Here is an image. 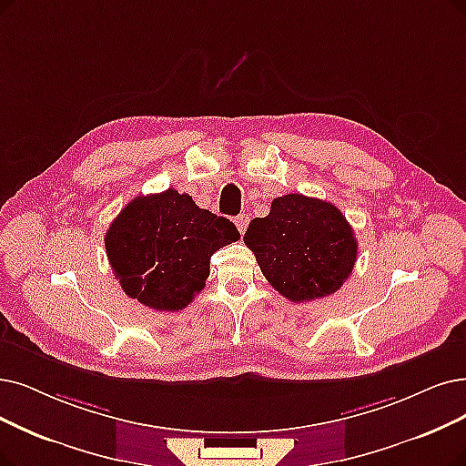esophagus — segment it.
Instances as JSON below:
<instances>
[{
  "mask_svg": "<svg viewBox=\"0 0 466 466\" xmlns=\"http://www.w3.org/2000/svg\"><path fill=\"white\" fill-rule=\"evenodd\" d=\"M235 226H237L238 233L243 235V233L247 231V226H248V216H247V214H240V216H237V218H235Z\"/></svg>",
  "mask_w": 466,
  "mask_h": 466,
  "instance_id": "1",
  "label": "esophagus"
}]
</instances>
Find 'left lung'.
I'll return each mask as SVG.
<instances>
[{
  "instance_id": "1",
  "label": "left lung",
  "mask_w": 466,
  "mask_h": 466,
  "mask_svg": "<svg viewBox=\"0 0 466 466\" xmlns=\"http://www.w3.org/2000/svg\"><path fill=\"white\" fill-rule=\"evenodd\" d=\"M245 245L268 283L290 302L337 292L358 258V240L334 204L300 193L277 197L266 218H254Z\"/></svg>"
}]
</instances>
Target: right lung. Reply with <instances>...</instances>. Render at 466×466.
Listing matches in <instances>:
<instances>
[{
    "mask_svg": "<svg viewBox=\"0 0 466 466\" xmlns=\"http://www.w3.org/2000/svg\"><path fill=\"white\" fill-rule=\"evenodd\" d=\"M240 238L235 223L176 189L136 197L110 223L105 248L120 287L157 311L183 309L204 289L210 256Z\"/></svg>",
    "mask_w": 466,
    "mask_h": 466,
    "instance_id": "add662e5",
    "label": "right lung"
}]
</instances>
